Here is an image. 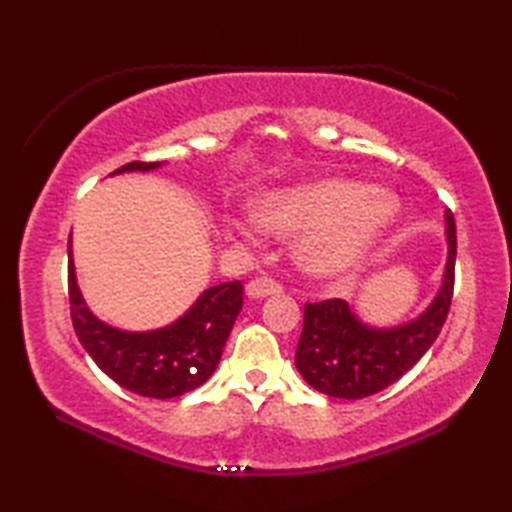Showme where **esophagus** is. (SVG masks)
Returning <instances> with one entry per match:
<instances>
[{
    "label": "esophagus",
    "mask_w": 512,
    "mask_h": 512,
    "mask_svg": "<svg viewBox=\"0 0 512 512\" xmlns=\"http://www.w3.org/2000/svg\"><path fill=\"white\" fill-rule=\"evenodd\" d=\"M284 290V284L273 277H255L253 281H248L246 292L250 297H268V295H277V292Z\"/></svg>",
    "instance_id": "esophagus-1"
}]
</instances>
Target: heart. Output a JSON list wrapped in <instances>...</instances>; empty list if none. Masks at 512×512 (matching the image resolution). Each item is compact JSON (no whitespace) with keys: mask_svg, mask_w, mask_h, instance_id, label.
Returning a JSON list of instances; mask_svg holds the SVG:
<instances>
[{"mask_svg":"<svg viewBox=\"0 0 512 512\" xmlns=\"http://www.w3.org/2000/svg\"><path fill=\"white\" fill-rule=\"evenodd\" d=\"M398 204L389 193L361 182L325 178L266 193L255 213L231 220L233 233L253 239L262 228L301 231L295 255L303 270L336 277L350 270L394 222Z\"/></svg>","mask_w":512,"mask_h":512,"instance_id":"obj_1","label":"heart"}]
</instances>
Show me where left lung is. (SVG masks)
Returning a JSON list of instances; mask_svg holds the SVG:
<instances>
[{"label": "left lung", "mask_w": 512, "mask_h": 512, "mask_svg": "<svg viewBox=\"0 0 512 512\" xmlns=\"http://www.w3.org/2000/svg\"><path fill=\"white\" fill-rule=\"evenodd\" d=\"M449 259L444 281L429 310L394 330L367 328L343 299L306 303L295 365L306 383L332 398L358 400L396 383L438 339L451 308L455 284L453 213L447 211Z\"/></svg>", "instance_id": "1"}]
</instances>
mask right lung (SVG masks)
Masks as SVG:
<instances>
[{"label":"right lung","instance_id":"right-lung-1","mask_svg":"<svg viewBox=\"0 0 512 512\" xmlns=\"http://www.w3.org/2000/svg\"><path fill=\"white\" fill-rule=\"evenodd\" d=\"M160 162H127L123 171H149ZM112 173V176H114ZM68 297L74 332L103 372L147 398H176L200 387L220 363L228 334L244 303L242 281L213 286L176 323L151 332H123L96 319L76 286L68 244Z\"/></svg>","mask_w":512,"mask_h":512}]
</instances>
